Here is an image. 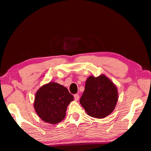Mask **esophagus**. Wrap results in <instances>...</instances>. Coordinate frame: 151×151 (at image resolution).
Masks as SVG:
<instances>
[{"mask_svg":"<svg viewBox=\"0 0 151 151\" xmlns=\"http://www.w3.org/2000/svg\"><path fill=\"white\" fill-rule=\"evenodd\" d=\"M74 99H75V100H76V101H77V100H78L79 99V95L78 94H74Z\"/></svg>","mask_w":151,"mask_h":151,"instance_id":"obj_1","label":"esophagus"}]
</instances>
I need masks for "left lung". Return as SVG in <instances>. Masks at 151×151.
<instances>
[{"instance_id":"8db88e82","label":"left lung","mask_w":151,"mask_h":151,"mask_svg":"<svg viewBox=\"0 0 151 151\" xmlns=\"http://www.w3.org/2000/svg\"><path fill=\"white\" fill-rule=\"evenodd\" d=\"M118 96L117 88L106 76H91L86 80L80 103L90 116L103 118L113 112Z\"/></svg>"}]
</instances>
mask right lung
Wrapping results in <instances>:
<instances>
[{
	"mask_svg": "<svg viewBox=\"0 0 151 151\" xmlns=\"http://www.w3.org/2000/svg\"><path fill=\"white\" fill-rule=\"evenodd\" d=\"M73 100L74 96L65 87L50 82L37 91L34 108L42 120L57 124L65 117L67 106Z\"/></svg>",
	"mask_w": 151,
	"mask_h": 151,
	"instance_id": "obj_1",
	"label": "right lung"
}]
</instances>
